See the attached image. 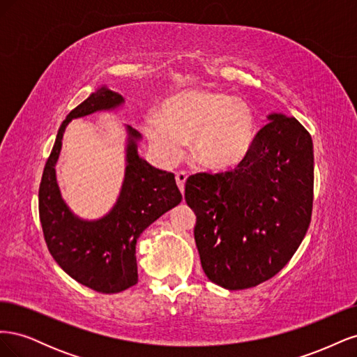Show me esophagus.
I'll return each mask as SVG.
<instances>
[{"label": "esophagus", "mask_w": 357, "mask_h": 357, "mask_svg": "<svg viewBox=\"0 0 357 357\" xmlns=\"http://www.w3.org/2000/svg\"><path fill=\"white\" fill-rule=\"evenodd\" d=\"M186 180H188V174H186V172H183V171L176 172V183H177V186H178V189H180L181 193L185 192V183H186Z\"/></svg>", "instance_id": "34e87169"}]
</instances>
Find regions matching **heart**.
I'll return each instance as SVG.
<instances>
[{
    "instance_id": "heart-1",
    "label": "heart",
    "mask_w": 357,
    "mask_h": 357,
    "mask_svg": "<svg viewBox=\"0 0 357 357\" xmlns=\"http://www.w3.org/2000/svg\"><path fill=\"white\" fill-rule=\"evenodd\" d=\"M143 132L155 153L174 164L190 138L192 159L205 169L228 171L250 155L257 137L252 105L210 89H189L169 96L159 112H150Z\"/></svg>"
}]
</instances>
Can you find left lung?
Segmentation results:
<instances>
[{
    "mask_svg": "<svg viewBox=\"0 0 357 357\" xmlns=\"http://www.w3.org/2000/svg\"><path fill=\"white\" fill-rule=\"evenodd\" d=\"M250 155L234 171L190 176L185 199L210 282L228 290L255 287L290 261L311 222L314 153L295 117L268 116Z\"/></svg>",
    "mask_w": 357,
    "mask_h": 357,
    "instance_id": "obj_1",
    "label": "left lung"
}]
</instances>
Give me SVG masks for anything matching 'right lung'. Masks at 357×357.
Instances as JSON below:
<instances>
[{
    "label": "right lung",
    "instance_id": "1",
    "mask_svg": "<svg viewBox=\"0 0 357 357\" xmlns=\"http://www.w3.org/2000/svg\"><path fill=\"white\" fill-rule=\"evenodd\" d=\"M123 102L121 93L102 86L75 107L59 128L38 190L40 222L50 255L75 282L101 294H117L137 284L138 236L181 201L174 174L139 158L142 134L129 125L125 126L123 183L112 210L100 219L86 220L63 201L55 167L67 125L73 119L116 110Z\"/></svg>",
    "mask_w": 357,
    "mask_h": 357
}]
</instances>
